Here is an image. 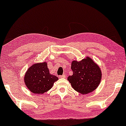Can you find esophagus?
I'll list each match as a JSON object with an SVG mask.
<instances>
[{"label": "esophagus", "mask_w": 126, "mask_h": 126, "mask_svg": "<svg viewBox=\"0 0 126 126\" xmlns=\"http://www.w3.org/2000/svg\"><path fill=\"white\" fill-rule=\"evenodd\" d=\"M59 78H66V75L63 74V75L62 76H60Z\"/></svg>", "instance_id": "34e87169"}]
</instances>
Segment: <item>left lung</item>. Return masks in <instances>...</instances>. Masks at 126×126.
I'll use <instances>...</instances> for the list:
<instances>
[{"instance_id":"1","label":"left lung","mask_w":126,"mask_h":126,"mask_svg":"<svg viewBox=\"0 0 126 126\" xmlns=\"http://www.w3.org/2000/svg\"><path fill=\"white\" fill-rule=\"evenodd\" d=\"M73 75L69 76L67 80L74 90L82 94H86L95 90L102 79V71L99 66L90 57L78 61L71 62Z\"/></svg>"}]
</instances>
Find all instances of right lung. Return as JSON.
I'll return each mask as SVG.
<instances>
[{"label":"right lung","mask_w":126,"mask_h":126,"mask_svg":"<svg viewBox=\"0 0 126 126\" xmlns=\"http://www.w3.org/2000/svg\"><path fill=\"white\" fill-rule=\"evenodd\" d=\"M59 78L49 73L46 62L33 64L27 70L24 82L30 92L34 94H44L51 89Z\"/></svg>","instance_id":"right-lung-1"}]
</instances>
